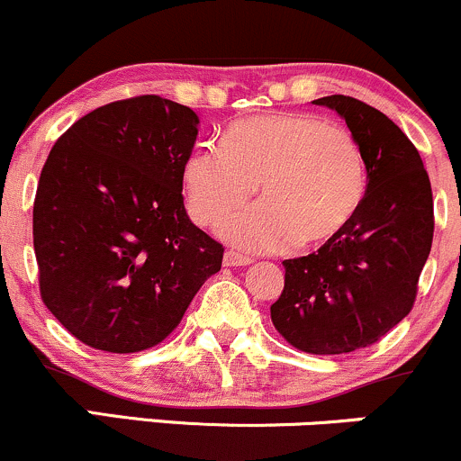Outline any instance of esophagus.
Masks as SVG:
<instances>
[{
    "label": "esophagus",
    "mask_w": 461,
    "mask_h": 461,
    "mask_svg": "<svg viewBox=\"0 0 461 461\" xmlns=\"http://www.w3.org/2000/svg\"><path fill=\"white\" fill-rule=\"evenodd\" d=\"M252 263V258L250 257H244V255H240V252H232V250H229L224 255V266H229V267H241V266H250Z\"/></svg>",
    "instance_id": "34e87169"
}]
</instances>
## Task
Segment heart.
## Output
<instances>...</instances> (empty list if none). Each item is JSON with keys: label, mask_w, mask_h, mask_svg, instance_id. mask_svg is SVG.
<instances>
[{"label": "heart", "mask_w": 461, "mask_h": 461, "mask_svg": "<svg viewBox=\"0 0 461 461\" xmlns=\"http://www.w3.org/2000/svg\"><path fill=\"white\" fill-rule=\"evenodd\" d=\"M183 183L198 224L244 206L258 185L263 204L224 217L217 230L248 250H276L342 235L368 194V165L346 128L318 115L272 113L232 123L224 146L191 149Z\"/></svg>", "instance_id": "heart-1"}]
</instances>
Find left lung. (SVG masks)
<instances>
[{
    "label": "left lung",
    "instance_id": "8db88e82",
    "mask_svg": "<svg viewBox=\"0 0 461 461\" xmlns=\"http://www.w3.org/2000/svg\"><path fill=\"white\" fill-rule=\"evenodd\" d=\"M344 119L368 165V194L342 235L287 258L270 307L298 350L342 355L379 342L411 312L433 240L431 183L420 154L384 113L348 95L313 100Z\"/></svg>",
    "mask_w": 461,
    "mask_h": 461
}]
</instances>
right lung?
<instances>
[{
  "mask_svg": "<svg viewBox=\"0 0 461 461\" xmlns=\"http://www.w3.org/2000/svg\"><path fill=\"white\" fill-rule=\"evenodd\" d=\"M198 126L189 106L141 95L95 108L51 148L32 217L41 296L86 346L163 342L220 272L224 248L183 203Z\"/></svg>",
  "mask_w": 461,
  "mask_h": 461,
  "instance_id": "obj_1",
  "label": "right lung"
}]
</instances>
